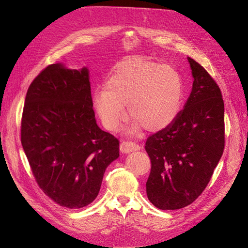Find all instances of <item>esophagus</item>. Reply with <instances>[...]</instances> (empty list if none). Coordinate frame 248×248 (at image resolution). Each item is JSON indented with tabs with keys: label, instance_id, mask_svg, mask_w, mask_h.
Wrapping results in <instances>:
<instances>
[{
	"label": "esophagus",
	"instance_id": "34e87169",
	"mask_svg": "<svg viewBox=\"0 0 248 248\" xmlns=\"http://www.w3.org/2000/svg\"><path fill=\"white\" fill-rule=\"evenodd\" d=\"M140 149V146L138 145L137 142L134 141H128V140H123L120 145V150L123 153H129L133 151H138V150Z\"/></svg>",
	"mask_w": 248,
	"mask_h": 248
}]
</instances>
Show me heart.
Instances as JSON below:
<instances>
[{"mask_svg":"<svg viewBox=\"0 0 248 248\" xmlns=\"http://www.w3.org/2000/svg\"><path fill=\"white\" fill-rule=\"evenodd\" d=\"M183 96L180 73L144 57L120 62L108 76L104 89L96 91L94 108L103 126L115 131L129 116L148 131H159L175 121Z\"/></svg>","mask_w":248,"mask_h":248,"instance_id":"1","label":"heart"}]
</instances>
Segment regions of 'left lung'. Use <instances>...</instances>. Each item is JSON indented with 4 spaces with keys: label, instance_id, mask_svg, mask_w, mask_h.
Masks as SVG:
<instances>
[{
    "label": "left lung",
    "instance_id": "1",
    "mask_svg": "<svg viewBox=\"0 0 248 248\" xmlns=\"http://www.w3.org/2000/svg\"><path fill=\"white\" fill-rule=\"evenodd\" d=\"M192 91L184 109L167 128L147 139L151 160L149 201L158 209L190 205L205 190L224 149V104L218 85L188 57Z\"/></svg>",
    "mask_w": 248,
    "mask_h": 248
}]
</instances>
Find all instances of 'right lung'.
I'll return each mask as SVG.
<instances>
[{
    "label": "right lung",
    "mask_w": 248,
    "mask_h": 248,
    "mask_svg": "<svg viewBox=\"0 0 248 248\" xmlns=\"http://www.w3.org/2000/svg\"><path fill=\"white\" fill-rule=\"evenodd\" d=\"M20 139L37 184L70 209L91 204L104 171L119 157V140L96 124L87 68L51 64L34 78Z\"/></svg>",
    "instance_id": "1"
}]
</instances>
